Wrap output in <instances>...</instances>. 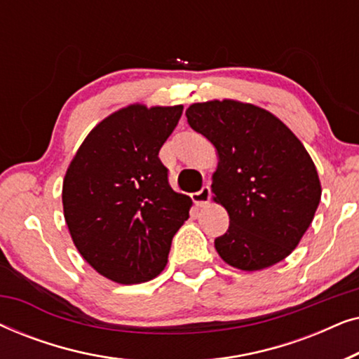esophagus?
<instances>
[{
	"mask_svg": "<svg viewBox=\"0 0 359 359\" xmlns=\"http://www.w3.org/2000/svg\"><path fill=\"white\" fill-rule=\"evenodd\" d=\"M210 196H212V193H210V186L205 184L201 188V191H196V193L191 194V199H193V203L196 205H204L209 203Z\"/></svg>",
	"mask_w": 359,
	"mask_h": 359,
	"instance_id": "obj_1",
	"label": "esophagus"
}]
</instances>
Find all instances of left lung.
I'll use <instances>...</instances> for the list:
<instances>
[{"label": "left lung", "instance_id": "left-lung-1", "mask_svg": "<svg viewBox=\"0 0 359 359\" xmlns=\"http://www.w3.org/2000/svg\"><path fill=\"white\" fill-rule=\"evenodd\" d=\"M186 117L219 154L212 193L230 217L214 242L220 258L243 271L279 263L301 242L320 203L311 155L278 117L253 104L198 102Z\"/></svg>", "mask_w": 359, "mask_h": 359}]
</instances>
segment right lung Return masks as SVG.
Instances as JSON below:
<instances>
[{
	"label": "right lung",
	"instance_id": "right-lung-1",
	"mask_svg": "<svg viewBox=\"0 0 359 359\" xmlns=\"http://www.w3.org/2000/svg\"><path fill=\"white\" fill-rule=\"evenodd\" d=\"M183 106L134 104L90 132L63 180V214L81 257L121 284L163 271L171 240L189 217L191 199L168 183L160 149Z\"/></svg>",
	"mask_w": 359,
	"mask_h": 359
}]
</instances>
